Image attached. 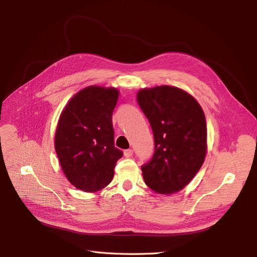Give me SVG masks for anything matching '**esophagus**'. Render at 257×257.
Returning <instances> with one entry per match:
<instances>
[{"mask_svg":"<svg viewBox=\"0 0 257 257\" xmlns=\"http://www.w3.org/2000/svg\"><path fill=\"white\" fill-rule=\"evenodd\" d=\"M132 155H133V150H132V149L124 150V157H125V158H131Z\"/></svg>","mask_w":257,"mask_h":257,"instance_id":"esophagus-1","label":"esophagus"}]
</instances>
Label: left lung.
Returning a JSON list of instances; mask_svg holds the SVG:
<instances>
[{"label":"left lung","instance_id":"1","mask_svg":"<svg viewBox=\"0 0 257 257\" xmlns=\"http://www.w3.org/2000/svg\"><path fill=\"white\" fill-rule=\"evenodd\" d=\"M137 103L154 136L153 157L142 167L144 180L159 194L179 192L195 177L206 158L203 108L190 93L172 85L139 90Z\"/></svg>","mask_w":257,"mask_h":257}]
</instances>
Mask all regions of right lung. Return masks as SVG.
I'll use <instances>...</instances> for the list:
<instances>
[{
  "mask_svg": "<svg viewBox=\"0 0 257 257\" xmlns=\"http://www.w3.org/2000/svg\"><path fill=\"white\" fill-rule=\"evenodd\" d=\"M118 98V89L90 85L76 93L60 114L54 149L67 180L78 190L97 192L112 180L123 155L113 141Z\"/></svg>",
  "mask_w": 257,
  "mask_h": 257,
  "instance_id": "right-lung-1",
  "label": "right lung"
}]
</instances>
